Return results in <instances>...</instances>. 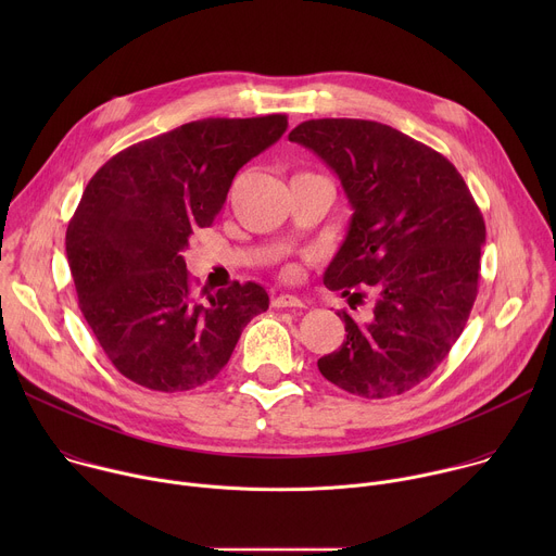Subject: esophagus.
Instances as JSON below:
<instances>
[{
	"instance_id": "esophagus-1",
	"label": "esophagus",
	"mask_w": 556,
	"mask_h": 556,
	"mask_svg": "<svg viewBox=\"0 0 556 556\" xmlns=\"http://www.w3.org/2000/svg\"><path fill=\"white\" fill-rule=\"evenodd\" d=\"M273 307H305V301H301L299 296H294V294H277V296H273Z\"/></svg>"
}]
</instances>
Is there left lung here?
I'll return each mask as SVG.
<instances>
[{"label":"left lung","mask_w":556,"mask_h":556,"mask_svg":"<svg viewBox=\"0 0 556 556\" xmlns=\"http://www.w3.org/2000/svg\"><path fill=\"white\" fill-rule=\"evenodd\" d=\"M288 138L339 176L354 208L324 283L376 294L374 319L348 312L343 345L319 371L361 399H391L429 378L459 339L478 296L484 217L435 149L376 121L319 118Z\"/></svg>","instance_id":"8db88e82"}]
</instances>
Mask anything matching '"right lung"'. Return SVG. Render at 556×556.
I'll return each mask as SVG.
<instances>
[{
  "label": "right lung",
  "mask_w": 556,
  "mask_h": 556,
  "mask_svg": "<svg viewBox=\"0 0 556 556\" xmlns=\"http://www.w3.org/2000/svg\"><path fill=\"white\" fill-rule=\"evenodd\" d=\"M286 127V114L193 121L118 151L88 182L65 253L78 307L125 378L153 391L195 389L268 309L253 281L200 301L182 251L213 224L235 174Z\"/></svg>",
  "instance_id": "right-lung-1"
}]
</instances>
